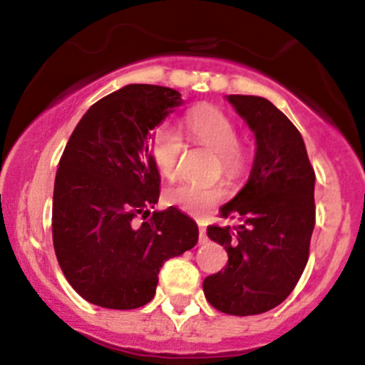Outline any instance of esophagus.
Instances as JSON below:
<instances>
[{
	"label": "esophagus",
	"instance_id": "obj_1",
	"mask_svg": "<svg viewBox=\"0 0 365 365\" xmlns=\"http://www.w3.org/2000/svg\"><path fill=\"white\" fill-rule=\"evenodd\" d=\"M197 225H200V239L205 240V232H207V228H205L203 221H200V222H197Z\"/></svg>",
	"mask_w": 365,
	"mask_h": 365
}]
</instances>
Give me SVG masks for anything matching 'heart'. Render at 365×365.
<instances>
[{"label":"heart","mask_w":365,"mask_h":365,"mask_svg":"<svg viewBox=\"0 0 365 365\" xmlns=\"http://www.w3.org/2000/svg\"><path fill=\"white\" fill-rule=\"evenodd\" d=\"M185 137L194 146L214 151V169L237 178L246 173L250 164L251 148L237 135V123L214 105H200L187 112L182 119ZM183 140L175 128L160 125L151 132L150 151L155 165L165 178H175L178 173L180 157L183 153ZM226 197L221 185H196L180 182L168 187L164 194L165 203L180 208L187 214H203Z\"/></svg>","instance_id":"obj_1"}]
</instances>
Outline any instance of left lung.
<instances>
[{
    "label": "left lung",
    "instance_id": "8db88e82",
    "mask_svg": "<svg viewBox=\"0 0 365 365\" xmlns=\"http://www.w3.org/2000/svg\"><path fill=\"white\" fill-rule=\"evenodd\" d=\"M228 101L253 130L257 155L246 185L219 210L240 225L207 228L228 264L205 278L203 291L221 312L255 316L280 305L302 278L316 222V173L302 133L271 101L242 94Z\"/></svg>",
    "mask_w": 365,
    "mask_h": 365
}]
</instances>
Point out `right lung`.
Listing matches in <instances>:
<instances>
[{
    "label": "right lung",
    "instance_id": "obj_1",
    "mask_svg": "<svg viewBox=\"0 0 365 365\" xmlns=\"http://www.w3.org/2000/svg\"><path fill=\"white\" fill-rule=\"evenodd\" d=\"M178 105L175 88L126 85L85 112L60 157L53 247L71 287L94 305H146L164 262L196 246V222L178 208L145 219L160 196L148 139Z\"/></svg>",
    "mask_w": 365,
    "mask_h": 365
}]
</instances>
